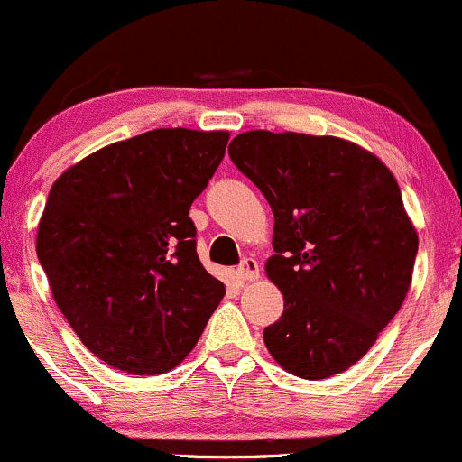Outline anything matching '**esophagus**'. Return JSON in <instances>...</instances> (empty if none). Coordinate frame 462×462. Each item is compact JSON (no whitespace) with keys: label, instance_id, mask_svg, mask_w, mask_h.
I'll list each match as a JSON object with an SVG mask.
<instances>
[{"label":"esophagus","instance_id":"esophagus-1","mask_svg":"<svg viewBox=\"0 0 462 462\" xmlns=\"http://www.w3.org/2000/svg\"><path fill=\"white\" fill-rule=\"evenodd\" d=\"M236 277L240 282H253L260 277V264H257L253 257H245V260L240 262V266H237L236 271Z\"/></svg>","mask_w":462,"mask_h":462}]
</instances>
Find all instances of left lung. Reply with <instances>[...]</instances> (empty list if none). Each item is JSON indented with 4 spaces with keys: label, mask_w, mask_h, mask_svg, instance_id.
Here are the masks:
<instances>
[{
    "label": "left lung",
    "mask_w": 462,
    "mask_h": 462,
    "mask_svg": "<svg viewBox=\"0 0 462 462\" xmlns=\"http://www.w3.org/2000/svg\"><path fill=\"white\" fill-rule=\"evenodd\" d=\"M229 156L275 217L266 275L284 312L264 328L266 348L301 379L348 370L399 312L414 271L419 236L394 176L335 136L245 132Z\"/></svg>",
    "instance_id": "1"
}]
</instances>
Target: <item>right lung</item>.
Here are the masks:
<instances>
[{
  "instance_id": "obj_1",
  "label": "right lung",
  "mask_w": 462,
  "mask_h": 462,
  "mask_svg": "<svg viewBox=\"0 0 462 462\" xmlns=\"http://www.w3.org/2000/svg\"><path fill=\"white\" fill-rule=\"evenodd\" d=\"M226 143V132L152 130L94 152L52 185L37 257L68 324L112 368H176L225 297L198 260L189 209Z\"/></svg>"
}]
</instances>
